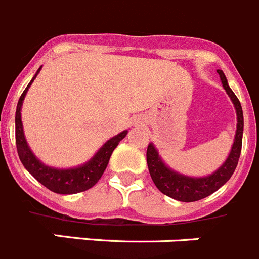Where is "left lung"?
I'll use <instances>...</instances> for the list:
<instances>
[{
    "label": "left lung",
    "instance_id": "left-lung-1",
    "mask_svg": "<svg viewBox=\"0 0 259 259\" xmlns=\"http://www.w3.org/2000/svg\"><path fill=\"white\" fill-rule=\"evenodd\" d=\"M217 72H218L221 81H222L223 89L226 90L228 97L231 98L237 116V126L234 144H232L230 155L226 158V161L223 162L222 166H220V169H217L213 174L206 177L195 178V177L183 176V174L177 173V171L170 169L167 165H165L153 143H150L147 147V165H148V170H150L153 183L164 195L171 197V199L178 200V201H197V200L204 199V197L215 192L218 188L222 187L226 182L231 178L237 166V162H239L240 153H241V144H243V108H241V104H240L235 93L228 86L225 73L221 69H218Z\"/></svg>",
    "mask_w": 259,
    "mask_h": 259
}]
</instances>
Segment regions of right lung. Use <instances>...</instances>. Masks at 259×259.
Here are the masks:
<instances>
[{
  "instance_id": "1",
  "label": "right lung",
  "mask_w": 259,
  "mask_h": 259,
  "mask_svg": "<svg viewBox=\"0 0 259 259\" xmlns=\"http://www.w3.org/2000/svg\"><path fill=\"white\" fill-rule=\"evenodd\" d=\"M41 71V67L31 82L28 83L23 94L20 95L18 106H16L15 113V139H16V150L19 155L20 161L24 165L25 169L41 183L49 188L50 191L55 193H62V195H71V193L82 192V191L89 190L97 183L101 177L103 176L104 170L108 165L109 157L112 155L113 150L118 146L120 141L126 137L127 130L121 132L120 134L115 135L113 138L107 141L103 146L99 148L97 153L90 158L89 161L85 162L83 165H80L77 167H71V169H57V167H51L41 162L38 158L34 156L27 141H25L24 132H23L22 124V106L24 97L27 94L29 86L37 77V74Z\"/></svg>"
}]
</instances>
